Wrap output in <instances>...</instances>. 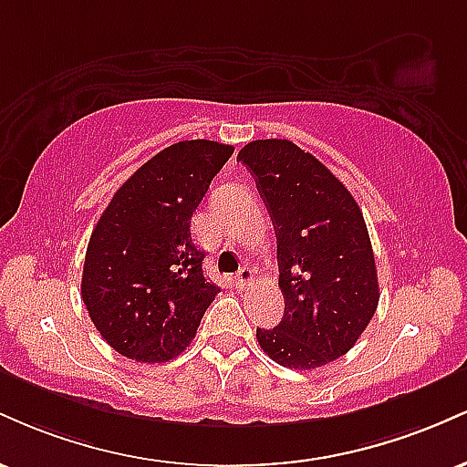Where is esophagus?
<instances>
[{
    "label": "esophagus",
    "mask_w": 467,
    "mask_h": 467,
    "mask_svg": "<svg viewBox=\"0 0 467 467\" xmlns=\"http://www.w3.org/2000/svg\"><path fill=\"white\" fill-rule=\"evenodd\" d=\"M252 281H254V275H252V270H248V267H241L237 276H234V283H237L239 287H248Z\"/></svg>",
    "instance_id": "esophagus-1"
}]
</instances>
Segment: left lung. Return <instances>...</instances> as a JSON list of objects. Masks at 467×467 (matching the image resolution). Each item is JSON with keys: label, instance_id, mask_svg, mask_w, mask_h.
Masks as SVG:
<instances>
[{"label": "left lung", "instance_id": "1", "mask_svg": "<svg viewBox=\"0 0 467 467\" xmlns=\"http://www.w3.org/2000/svg\"><path fill=\"white\" fill-rule=\"evenodd\" d=\"M250 169L276 233L285 314L256 329L261 349L287 368L325 367L345 356L379 301L371 239L347 186L289 140H254L237 155Z\"/></svg>", "mask_w": 467, "mask_h": 467}]
</instances>
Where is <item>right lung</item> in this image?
<instances>
[{
    "label": "right lung",
    "instance_id": "obj_1",
    "mask_svg": "<svg viewBox=\"0 0 467 467\" xmlns=\"http://www.w3.org/2000/svg\"><path fill=\"white\" fill-rule=\"evenodd\" d=\"M234 147L184 140L131 175L92 230L80 296L107 345L136 362H169L197 334L219 287L203 276L191 217Z\"/></svg>",
    "mask_w": 467,
    "mask_h": 467
}]
</instances>
